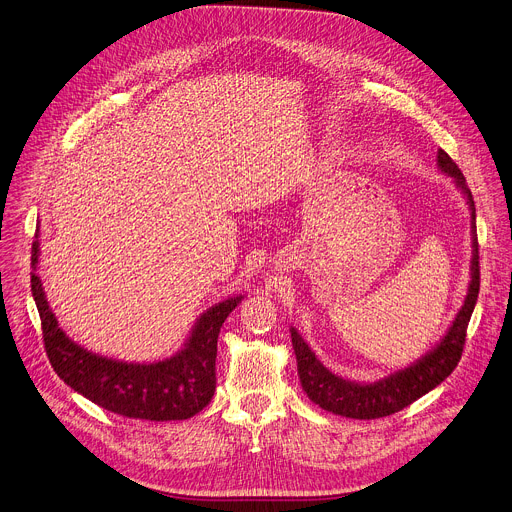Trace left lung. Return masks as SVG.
<instances>
[{
	"label": "left lung",
	"mask_w": 512,
	"mask_h": 512,
	"mask_svg": "<svg viewBox=\"0 0 512 512\" xmlns=\"http://www.w3.org/2000/svg\"><path fill=\"white\" fill-rule=\"evenodd\" d=\"M436 164L442 174L454 180L456 188L464 194L468 210H470V234H472V258H470V282L464 296V304L460 306L458 314L454 316L450 328L440 338L436 346H432L424 356H420L410 366L396 370L376 382H354L346 380L334 372H330L310 350L304 338L298 334L296 328H290L292 346L298 362V376L302 390L308 398L318 404L320 408L340 414L346 418L370 420L394 414L432 388H436L450 372L456 368L464 338L466 326L470 322L478 288H480V266H478V240H476V210L472 194L466 186V180L460 168L452 162V158L438 150Z\"/></svg>",
	"instance_id": "obj_1"
}]
</instances>
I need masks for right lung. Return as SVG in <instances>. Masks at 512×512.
<instances>
[{"instance_id":"add662e5","label":"right lung","mask_w":512,"mask_h":512,"mask_svg":"<svg viewBox=\"0 0 512 512\" xmlns=\"http://www.w3.org/2000/svg\"><path fill=\"white\" fill-rule=\"evenodd\" d=\"M40 224L32 244V294L42 318L44 344L58 376L94 404L140 420H186L198 414L216 390L218 334L228 314L244 300L230 296L196 320L184 348L158 362H124L96 354L74 342L58 324L42 280Z\"/></svg>"}]
</instances>
